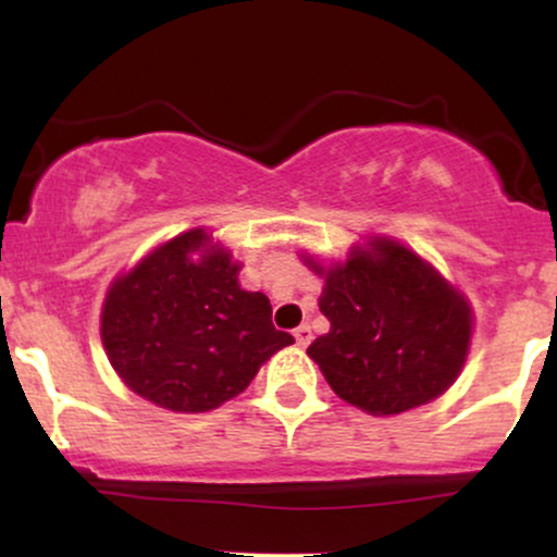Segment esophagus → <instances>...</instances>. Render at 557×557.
<instances>
[{"mask_svg": "<svg viewBox=\"0 0 557 557\" xmlns=\"http://www.w3.org/2000/svg\"><path fill=\"white\" fill-rule=\"evenodd\" d=\"M293 337H296V343L300 345V348H306V345L311 343V327L309 324H300V327H296V332H293Z\"/></svg>", "mask_w": 557, "mask_h": 557, "instance_id": "esophagus-1", "label": "esophagus"}]
</instances>
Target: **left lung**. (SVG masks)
Wrapping results in <instances>:
<instances>
[{
	"label": "left lung",
	"mask_w": 557,
	"mask_h": 557,
	"mask_svg": "<svg viewBox=\"0 0 557 557\" xmlns=\"http://www.w3.org/2000/svg\"><path fill=\"white\" fill-rule=\"evenodd\" d=\"M319 311L330 332L306 354L343 400L374 417L443 395L469 354V304L393 240H374L372 251L356 248L345 264L327 270Z\"/></svg>",
	"instance_id": "1"
}]
</instances>
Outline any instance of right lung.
Here are the masks:
<instances>
[{
  "mask_svg": "<svg viewBox=\"0 0 557 557\" xmlns=\"http://www.w3.org/2000/svg\"><path fill=\"white\" fill-rule=\"evenodd\" d=\"M190 230L114 280L101 341L114 372L168 411L203 413L248 387L259 367L293 343L272 324L264 293L240 290L238 264ZM203 250L201 260L193 253Z\"/></svg>",
  "mask_w": 557,
  "mask_h": 557,
  "instance_id": "right-lung-1",
  "label": "right lung"
}]
</instances>
